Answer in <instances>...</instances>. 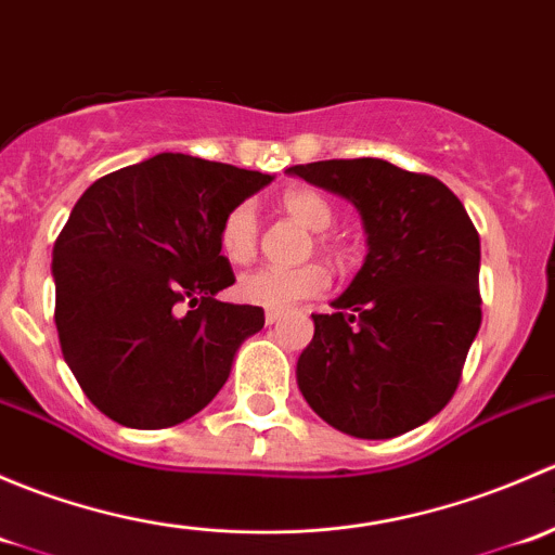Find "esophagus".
<instances>
[{"mask_svg":"<svg viewBox=\"0 0 555 555\" xmlns=\"http://www.w3.org/2000/svg\"><path fill=\"white\" fill-rule=\"evenodd\" d=\"M279 319H282V311H276V309H268L266 311V322L268 324H276Z\"/></svg>","mask_w":555,"mask_h":555,"instance_id":"34e87169","label":"esophagus"}]
</instances>
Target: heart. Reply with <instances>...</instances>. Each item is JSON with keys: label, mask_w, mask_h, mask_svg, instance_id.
<instances>
[{"label": "heart", "mask_w": 555, "mask_h": 555, "mask_svg": "<svg viewBox=\"0 0 555 555\" xmlns=\"http://www.w3.org/2000/svg\"><path fill=\"white\" fill-rule=\"evenodd\" d=\"M282 209L300 222L309 231H317L313 244L322 255L344 257V244L327 233L333 225L335 211L330 201L313 188H289L282 195ZM257 242H260V222H257V209L249 201L233 206L220 222V251L231 266H249L257 255ZM330 287V276L319 262H306L295 268H257L238 279V298L244 304L260 306V309L284 311L298 300L317 298Z\"/></svg>", "instance_id": "b5f03b06"}]
</instances>
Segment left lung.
<instances>
[{
  "label": "left lung",
  "mask_w": 555,
  "mask_h": 555,
  "mask_svg": "<svg viewBox=\"0 0 555 555\" xmlns=\"http://www.w3.org/2000/svg\"><path fill=\"white\" fill-rule=\"evenodd\" d=\"M349 198L367 257L313 338L298 386L330 427L397 438L443 411L480 327V236L462 201L429 173L389 160H317L289 169Z\"/></svg>",
  "instance_id": "8db88e82"
}]
</instances>
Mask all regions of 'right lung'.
Segmentation results:
<instances>
[{"mask_svg": "<svg viewBox=\"0 0 555 555\" xmlns=\"http://www.w3.org/2000/svg\"><path fill=\"white\" fill-rule=\"evenodd\" d=\"M271 182L182 153L96 179L53 246L61 354L112 422L164 429L195 416L231 376L260 306L217 300L236 282L220 255L228 211Z\"/></svg>", "mask_w": 555, "mask_h": 555, "instance_id": "obj_1", "label": "right lung"}]
</instances>
